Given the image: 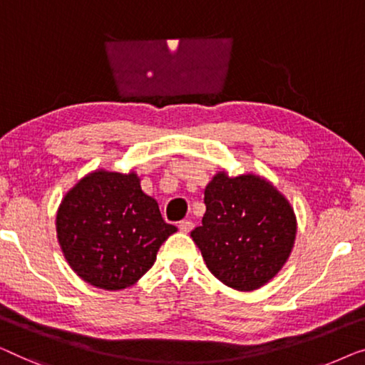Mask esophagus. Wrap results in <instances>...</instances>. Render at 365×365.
<instances>
[{"label":"esophagus","instance_id":"1","mask_svg":"<svg viewBox=\"0 0 365 365\" xmlns=\"http://www.w3.org/2000/svg\"><path fill=\"white\" fill-rule=\"evenodd\" d=\"M192 228H193V223L190 222V220H182V222L178 223V230H180L182 233H190L192 232Z\"/></svg>","mask_w":365,"mask_h":365}]
</instances>
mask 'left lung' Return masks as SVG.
<instances>
[{"mask_svg": "<svg viewBox=\"0 0 365 365\" xmlns=\"http://www.w3.org/2000/svg\"><path fill=\"white\" fill-rule=\"evenodd\" d=\"M202 227L190 236L215 278L238 291L273 279L289 258L294 210L273 183L253 173L218 172L205 188Z\"/></svg>", "mask_w": 365, "mask_h": 365, "instance_id": "left-lung-1", "label": "left lung"}]
</instances>
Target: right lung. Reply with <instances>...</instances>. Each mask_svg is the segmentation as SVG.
<instances>
[{
	"label": "right lung",
	"instance_id": "1",
	"mask_svg": "<svg viewBox=\"0 0 365 365\" xmlns=\"http://www.w3.org/2000/svg\"><path fill=\"white\" fill-rule=\"evenodd\" d=\"M56 232L74 273L107 291L135 284L177 232L163 222L158 203L142 192L135 172L96 170L66 193Z\"/></svg>",
	"mask_w": 365,
	"mask_h": 365
}]
</instances>
